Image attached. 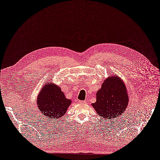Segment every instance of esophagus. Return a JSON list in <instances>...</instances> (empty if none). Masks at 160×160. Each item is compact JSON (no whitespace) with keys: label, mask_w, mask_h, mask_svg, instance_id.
<instances>
[{"label":"esophagus","mask_w":160,"mask_h":160,"mask_svg":"<svg viewBox=\"0 0 160 160\" xmlns=\"http://www.w3.org/2000/svg\"><path fill=\"white\" fill-rule=\"evenodd\" d=\"M78 103H80V104H84L85 101H80V100H78Z\"/></svg>","instance_id":"obj_1"}]
</instances>
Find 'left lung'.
I'll return each mask as SVG.
<instances>
[{"instance_id": "1", "label": "left lung", "mask_w": 160, "mask_h": 160, "mask_svg": "<svg viewBox=\"0 0 160 160\" xmlns=\"http://www.w3.org/2000/svg\"><path fill=\"white\" fill-rule=\"evenodd\" d=\"M129 103L126 86L116 74H111L104 80L96 92V101L92 106L101 120H110L121 116Z\"/></svg>"}]
</instances>
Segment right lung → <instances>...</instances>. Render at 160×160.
Instances as JSON below:
<instances>
[{"instance_id":"1","label":"right lung","mask_w":160,"mask_h":160,"mask_svg":"<svg viewBox=\"0 0 160 160\" xmlns=\"http://www.w3.org/2000/svg\"><path fill=\"white\" fill-rule=\"evenodd\" d=\"M71 103L60 88L50 82L42 87L37 98V107L42 115L52 120L62 117Z\"/></svg>"}]
</instances>
